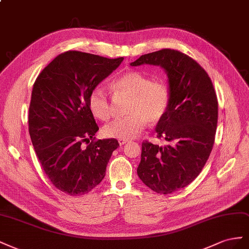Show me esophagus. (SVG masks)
Instances as JSON below:
<instances>
[{
    "label": "esophagus",
    "instance_id": "esophagus-1",
    "mask_svg": "<svg viewBox=\"0 0 249 249\" xmlns=\"http://www.w3.org/2000/svg\"><path fill=\"white\" fill-rule=\"evenodd\" d=\"M118 142H119L120 145H124V144L127 143V142H128V140H126V139H119Z\"/></svg>",
    "mask_w": 249,
    "mask_h": 249
}]
</instances>
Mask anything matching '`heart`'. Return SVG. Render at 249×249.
Returning <instances> with one entry per match:
<instances>
[{
	"instance_id": "1",
	"label": "heart",
	"mask_w": 249,
	"mask_h": 249,
	"mask_svg": "<svg viewBox=\"0 0 249 249\" xmlns=\"http://www.w3.org/2000/svg\"><path fill=\"white\" fill-rule=\"evenodd\" d=\"M110 89L115 97L126 96V117L116 119L103 127L107 138L132 139L145 129L147 123H158L166 116L171 93L169 85L161 79L152 78L138 71H129L113 79ZM89 107L93 115L102 121L112 116V105L107 94L96 88L89 96Z\"/></svg>"
}]
</instances>
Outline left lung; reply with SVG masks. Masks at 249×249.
<instances>
[{"label": "left lung", "instance_id": "left-lung-1", "mask_svg": "<svg viewBox=\"0 0 249 249\" xmlns=\"http://www.w3.org/2000/svg\"><path fill=\"white\" fill-rule=\"evenodd\" d=\"M160 66L169 78L171 102L156 126V138L170 145L142 143L138 175L159 194H171L199 175L214 146L218 100L204 69L178 50L161 49L142 55L130 66Z\"/></svg>", "mask_w": 249, "mask_h": 249}]
</instances>
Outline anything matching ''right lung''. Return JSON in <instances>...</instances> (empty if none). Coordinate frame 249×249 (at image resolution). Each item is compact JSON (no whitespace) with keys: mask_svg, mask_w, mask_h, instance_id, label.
Listing matches in <instances>:
<instances>
[{"mask_svg":"<svg viewBox=\"0 0 249 249\" xmlns=\"http://www.w3.org/2000/svg\"><path fill=\"white\" fill-rule=\"evenodd\" d=\"M123 59L67 51L33 84L28 119L33 147L53 186L71 196L87 194L102 181L120 146L116 139L94 137L99 127L89 96Z\"/></svg>","mask_w":249,"mask_h":249,"instance_id":"right-lung-1","label":"right lung"}]
</instances>
